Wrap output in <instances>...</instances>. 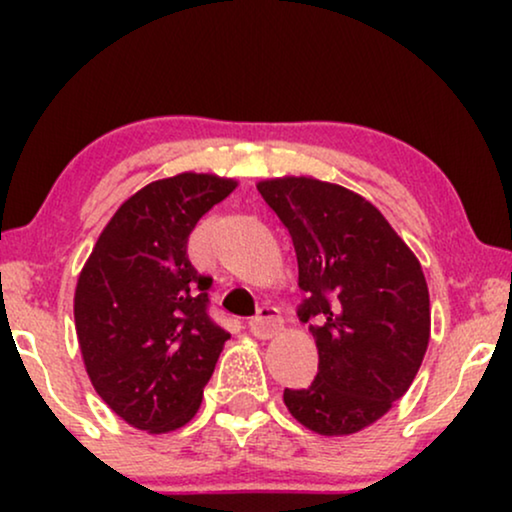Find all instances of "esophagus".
<instances>
[{"label": "esophagus", "mask_w": 512, "mask_h": 512, "mask_svg": "<svg viewBox=\"0 0 512 512\" xmlns=\"http://www.w3.org/2000/svg\"><path fill=\"white\" fill-rule=\"evenodd\" d=\"M249 331H251V335H256V338L268 340V338H272V335H277L279 331H282V317H279V312L275 310V307H270V305L258 307L256 317L249 321Z\"/></svg>", "instance_id": "esophagus-1"}]
</instances>
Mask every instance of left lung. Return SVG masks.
<instances>
[{
  "label": "left lung",
  "instance_id": "1",
  "mask_svg": "<svg viewBox=\"0 0 512 512\" xmlns=\"http://www.w3.org/2000/svg\"><path fill=\"white\" fill-rule=\"evenodd\" d=\"M289 230L319 370L310 387L284 389L300 424L349 436L387 415L410 389L429 347L431 307L422 265L380 209L312 177L258 181Z\"/></svg>",
  "mask_w": 512,
  "mask_h": 512
}]
</instances>
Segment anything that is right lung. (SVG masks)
<instances>
[{
    "mask_svg": "<svg viewBox=\"0 0 512 512\" xmlns=\"http://www.w3.org/2000/svg\"><path fill=\"white\" fill-rule=\"evenodd\" d=\"M237 181L184 172L128 198L97 237L74 293L76 338L104 403L130 426L191 422L228 331L209 317L212 277L188 261L195 223Z\"/></svg>",
    "mask_w": 512,
    "mask_h": 512,
    "instance_id": "1",
    "label": "right lung"
}]
</instances>
